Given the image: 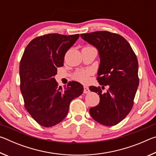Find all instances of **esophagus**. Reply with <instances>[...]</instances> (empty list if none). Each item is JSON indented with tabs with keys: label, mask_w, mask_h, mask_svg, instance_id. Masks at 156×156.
I'll return each instance as SVG.
<instances>
[{
	"label": "esophagus",
	"mask_w": 156,
	"mask_h": 156,
	"mask_svg": "<svg viewBox=\"0 0 156 156\" xmlns=\"http://www.w3.org/2000/svg\"><path fill=\"white\" fill-rule=\"evenodd\" d=\"M89 92H90V90H89L88 87L84 85V94H89Z\"/></svg>",
	"instance_id": "obj_1"
}]
</instances>
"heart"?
Returning a JSON list of instances; mask_svg holds the SVG:
<instances>
[{"mask_svg": "<svg viewBox=\"0 0 156 156\" xmlns=\"http://www.w3.org/2000/svg\"><path fill=\"white\" fill-rule=\"evenodd\" d=\"M91 73L90 70H81L78 71L75 74V78L80 82H85L88 79L89 76Z\"/></svg>", "mask_w": 156, "mask_h": 156, "instance_id": "1", "label": "heart"}]
</instances>
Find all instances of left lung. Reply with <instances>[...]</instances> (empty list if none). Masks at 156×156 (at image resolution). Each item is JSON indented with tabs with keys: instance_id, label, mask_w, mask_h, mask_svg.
Returning a JSON list of instances; mask_svg holds the SVG:
<instances>
[{
	"instance_id": "obj_1",
	"label": "left lung",
	"mask_w": 156,
	"mask_h": 156,
	"mask_svg": "<svg viewBox=\"0 0 156 156\" xmlns=\"http://www.w3.org/2000/svg\"><path fill=\"white\" fill-rule=\"evenodd\" d=\"M81 38L98 51L100 63L97 80L100 87H89L99 95L98 105L91 107L93 119L102 125L113 126L121 122L130 112L139 84L138 62L129 43L119 34L107 31L81 34Z\"/></svg>"
}]
</instances>
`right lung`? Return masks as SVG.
<instances>
[{"label":"right lung","instance_id":"right-lung-1","mask_svg":"<svg viewBox=\"0 0 156 156\" xmlns=\"http://www.w3.org/2000/svg\"><path fill=\"white\" fill-rule=\"evenodd\" d=\"M79 34H49L27 44L20 60V91L25 107L39 125L50 127L67 116L71 101L83 93V86L69 82L62 88L54 78L62 67L65 55Z\"/></svg>","mask_w":156,"mask_h":156}]
</instances>
